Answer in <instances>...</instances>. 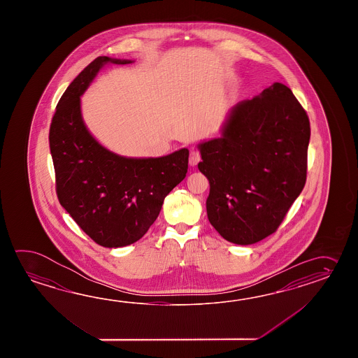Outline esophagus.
I'll use <instances>...</instances> for the list:
<instances>
[{"instance_id":"1","label":"esophagus","mask_w":358,"mask_h":358,"mask_svg":"<svg viewBox=\"0 0 358 358\" xmlns=\"http://www.w3.org/2000/svg\"><path fill=\"white\" fill-rule=\"evenodd\" d=\"M199 161H201V153H199V151L192 150L189 153L190 166H196Z\"/></svg>"}]
</instances>
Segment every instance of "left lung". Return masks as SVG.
I'll use <instances>...</instances> for the list:
<instances>
[{
	"label": "left lung",
	"instance_id": "8db88e82",
	"mask_svg": "<svg viewBox=\"0 0 358 358\" xmlns=\"http://www.w3.org/2000/svg\"><path fill=\"white\" fill-rule=\"evenodd\" d=\"M310 136L303 107L274 83L230 110L221 137L198 145L207 217L224 239L247 245L276 231L306 184Z\"/></svg>",
	"mask_w": 358,
	"mask_h": 358
}]
</instances>
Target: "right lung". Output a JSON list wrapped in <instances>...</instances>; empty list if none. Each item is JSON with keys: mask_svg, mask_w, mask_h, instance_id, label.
Returning <instances> with one entry per match:
<instances>
[{"mask_svg": "<svg viewBox=\"0 0 358 358\" xmlns=\"http://www.w3.org/2000/svg\"><path fill=\"white\" fill-rule=\"evenodd\" d=\"M131 60L99 56L61 96L50 127L56 193L84 233L96 243L117 248L145 236L164 199L185 178L189 151L133 159L108 151L92 137L80 111V96L99 69Z\"/></svg>", "mask_w": 358, "mask_h": 358, "instance_id": "right-lung-1", "label": "right lung"}]
</instances>
